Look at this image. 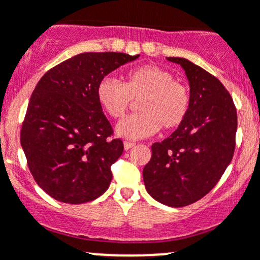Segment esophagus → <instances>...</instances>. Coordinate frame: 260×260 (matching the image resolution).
<instances>
[{"instance_id":"34e87169","label":"esophagus","mask_w":260,"mask_h":260,"mask_svg":"<svg viewBox=\"0 0 260 260\" xmlns=\"http://www.w3.org/2000/svg\"><path fill=\"white\" fill-rule=\"evenodd\" d=\"M123 146H124L125 151H128V149H131V148H132V147H135L136 143L135 142H129V141H124Z\"/></svg>"}]
</instances>
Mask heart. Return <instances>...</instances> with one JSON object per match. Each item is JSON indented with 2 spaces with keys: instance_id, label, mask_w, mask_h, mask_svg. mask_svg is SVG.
Instances as JSON below:
<instances>
[{
  "instance_id": "1",
  "label": "heart",
  "mask_w": 260,
  "mask_h": 260,
  "mask_svg": "<svg viewBox=\"0 0 260 260\" xmlns=\"http://www.w3.org/2000/svg\"><path fill=\"white\" fill-rule=\"evenodd\" d=\"M96 98L102 108L113 118H122L133 102H140V113L124 118L115 128L118 136L132 140L149 137L161 127L175 129L190 108L187 89L175 81L171 73L156 65L131 70L124 83L104 78L98 84Z\"/></svg>"
}]
</instances>
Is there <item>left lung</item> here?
Returning a JSON list of instances; mask_svg holds the SVG:
<instances>
[{
    "mask_svg": "<svg viewBox=\"0 0 260 260\" xmlns=\"http://www.w3.org/2000/svg\"><path fill=\"white\" fill-rule=\"evenodd\" d=\"M185 70L190 108L170 137L152 145L143 169L146 190L154 200L182 208L210 192L232 162L237 109L217 78L183 57H167Z\"/></svg>",
    "mask_w": 260,
    "mask_h": 260,
    "instance_id": "1",
    "label": "left lung"
}]
</instances>
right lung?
<instances>
[{"label":"right lung","mask_w":260,"mask_h":260,"mask_svg":"<svg viewBox=\"0 0 260 260\" xmlns=\"http://www.w3.org/2000/svg\"><path fill=\"white\" fill-rule=\"evenodd\" d=\"M140 55L83 52L45 73L30 98L21 146L38 185L57 201L84 204L103 195L123 153L96 98L99 81Z\"/></svg>","instance_id":"add662e5"}]
</instances>
